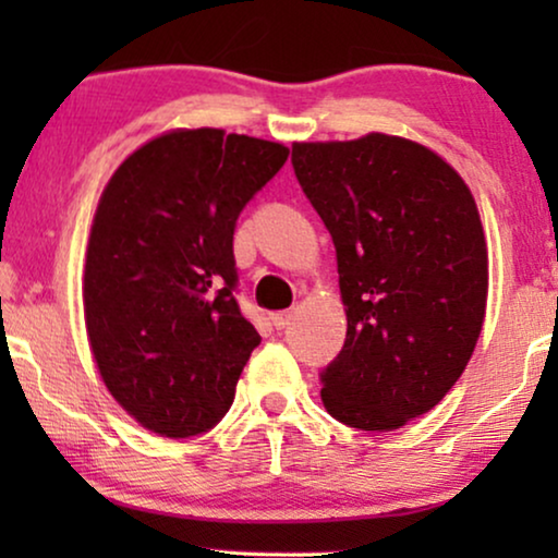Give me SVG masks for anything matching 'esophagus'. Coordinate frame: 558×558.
<instances>
[{"mask_svg":"<svg viewBox=\"0 0 558 558\" xmlns=\"http://www.w3.org/2000/svg\"><path fill=\"white\" fill-rule=\"evenodd\" d=\"M292 317H294V312L284 310V312H277V315H271V323H274V327H277V330H284V327L292 323Z\"/></svg>","mask_w":558,"mask_h":558,"instance_id":"esophagus-1","label":"esophagus"}]
</instances>
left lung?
Here are the masks:
<instances>
[{"label":"left lung","instance_id":"8db88e82","mask_svg":"<svg viewBox=\"0 0 558 558\" xmlns=\"http://www.w3.org/2000/svg\"><path fill=\"white\" fill-rule=\"evenodd\" d=\"M302 193L338 251L345 345L319 373L332 418L391 432L445 399L483 330L487 251L464 180L386 134L294 144Z\"/></svg>","mask_w":558,"mask_h":558}]
</instances>
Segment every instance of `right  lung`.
<instances>
[{"label":"right lung","mask_w":558,"mask_h":558,"mask_svg":"<svg viewBox=\"0 0 558 558\" xmlns=\"http://www.w3.org/2000/svg\"><path fill=\"white\" fill-rule=\"evenodd\" d=\"M277 142L190 129L113 172L88 239L83 304L113 399L147 429L216 426L262 338L235 300V220L287 162Z\"/></svg>","instance_id":"right-lung-1"}]
</instances>
